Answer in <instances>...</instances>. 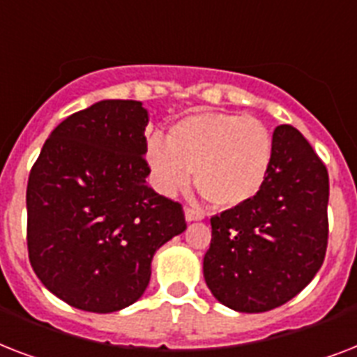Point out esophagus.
I'll return each mask as SVG.
<instances>
[{
	"mask_svg": "<svg viewBox=\"0 0 357 357\" xmlns=\"http://www.w3.org/2000/svg\"><path fill=\"white\" fill-rule=\"evenodd\" d=\"M202 218H204V215H202L200 211L192 209V207H187V209H185V220H187V222H196V220H202Z\"/></svg>",
	"mask_w": 357,
	"mask_h": 357,
	"instance_id": "obj_1",
	"label": "esophagus"
}]
</instances>
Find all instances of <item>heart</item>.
I'll list each match as a JSON object with an SVG mask.
<instances>
[{
    "label": "heart",
    "instance_id": "1",
    "mask_svg": "<svg viewBox=\"0 0 357 357\" xmlns=\"http://www.w3.org/2000/svg\"><path fill=\"white\" fill-rule=\"evenodd\" d=\"M274 142L265 123L229 113H198L174 123L168 139L148 140L146 159L157 189L185 190L195 172L196 190L218 209L248 204L265 187Z\"/></svg>",
    "mask_w": 357,
    "mask_h": 357
}]
</instances>
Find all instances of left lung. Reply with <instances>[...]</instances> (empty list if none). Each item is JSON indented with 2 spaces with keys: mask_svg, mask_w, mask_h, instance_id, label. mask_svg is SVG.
Masks as SVG:
<instances>
[{
  "mask_svg": "<svg viewBox=\"0 0 357 357\" xmlns=\"http://www.w3.org/2000/svg\"><path fill=\"white\" fill-rule=\"evenodd\" d=\"M272 142L265 187L248 204L211 217V244L204 255L213 296L241 313L289 302L326 255V167L293 126H278Z\"/></svg>",
  "mask_w": 357,
  "mask_h": 357,
  "instance_id": "left-lung-1",
  "label": "left lung"
}]
</instances>
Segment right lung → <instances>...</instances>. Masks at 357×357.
<instances>
[{
    "label": "right lung",
    "mask_w": 357,
    "mask_h": 357,
    "mask_svg": "<svg viewBox=\"0 0 357 357\" xmlns=\"http://www.w3.org/2000/svg\"><path fill=\"white\" fill-rule=\"evenodd\" d=\"M148 111L103 100L59 123L27 181V250L44 287L72 307L123 310L142 296L151 259L183 234V207L148 187Z\"/></svg>",
    "instance_id": "obj_1"
}]
</instances>
